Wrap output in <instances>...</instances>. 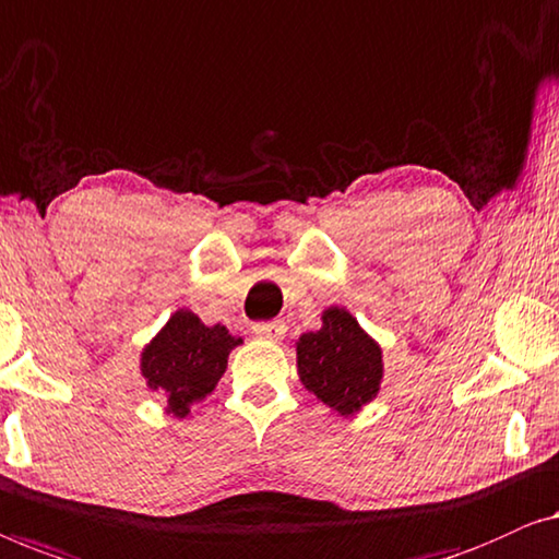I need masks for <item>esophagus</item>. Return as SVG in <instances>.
<instances>
[{
	"mask_svg": "<svg viewBox=\"0 0 559 559\" xmlns=\"http://www.w3.org/2000/svg\"><path fill=\"white\" fill-rule=\"evenodd\" d=\"M253 334L265 342H281L286 336V324L283 321H263V324L253 326Z\"/></svg>",
	"mask_w": 559,
	"mask_h": 559,
	"instance_id": "34e87169",
	"label": "esophagus"
}]
</instances>
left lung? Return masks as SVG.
<instances>
[{
	"label": "left lung",
	"instance_id": "obj_1",
	"mask_svg": "<svg viewBox=\"0 0 559 559\" xmlns=\"http://www.w3.org/2000/svg\"><path fill=\"white\" fill-rule=\"evenodd\" d=\"M301 384L342 418L372 403L382 384V349L347 309L329 306L321 329L296 342Z\"/></svg>",
	"mask_w": 559,
	"mask_h": 559
}]
</instances>
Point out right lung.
<instances>
[{
    "instance_id": "add662e5",
    "label": "right lung",
    "mask_w": 559,
    "mask_h": 559,
    "mask_svg": "<svg viewBox=\"0 0 559 559\" xmlns=\"http://www.w3.org/2000/svg\"><path fill=\"white\" fill-rule=\"evenodd\" d=\"M242 344L223 324H202L198 313L179 309L141 349V377L152 392L167 397V415L187 418L225 374L227 357Z\"/></svg>"
}]
</instances>
